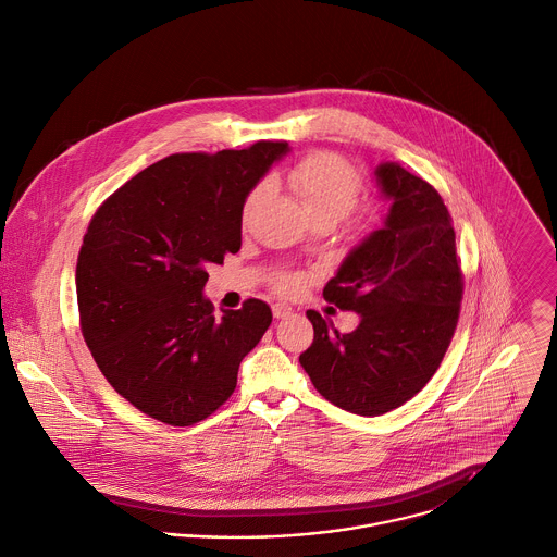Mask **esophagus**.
<instances>
[{"label":"esophagus","mask_w":557,"mask_h":557,"mask_svg":"<svg viewBox=\"0 0 557 557\" xmlns=\"http://www.w3.org/2000/svg\"><path fill=\"white\" fill-rule=\"evenodd\" d=\"M272 313H274V318H276V320H283V318L292 315V307H289V305H285V302H276V305L272 307Z\"/></svg>","instance_id":"1"}]
</instances>
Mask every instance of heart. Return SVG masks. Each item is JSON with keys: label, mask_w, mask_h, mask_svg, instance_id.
<instances>
[{"label": "heart", "mask_w": 557, "mask_h": 557, "mask_svg": "<svg viewBox=\"0 0 557 557\" xmlns=\"http://www.w3.org/2000/svg\"><path fill=\"white\" fill-rule=\"evenodd\" d=\"M285 185L294 191L298 202L302 205L309 220H344L359 198V176L350 163H346L337 154L320 152L302 159L285 174ZM265 185H257L244 205V218L261 202L265 196ZM300 281L296 276L278 278L276 287L281 292L298 289Z\"/></svg>", "instance_id": "b5f03b06"}]
</instances>
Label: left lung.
<instances>
[{"label": "left lung", "mask_w": 557, "mask_h": 557, "mask_svg": "<svg viewBox=\"0 0 557 557\" xmlns=\"http://www.w3.org/2000/svg\"><path fill=\"white\" fill-rule=\"evenodd\" d=\"M389 202L383 226L359 242L324 285V300L359 313L350 333L309 309L313 344L300 366L333 405L387 413L416 396L440 368L459 318L461 270L440 194L398 163L374 170Z\"/></svg>", "instance_id": "obj_1"}]
</instances>
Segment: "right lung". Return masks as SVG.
Here are the masks:
<instances>
[{"mask_svg": "<svg viewBox=\"0 0 557 557\" xmlns=\"http://www.w3.org/2000/svg\"><path fill=\"white\" fill-rule=\"evenodd\" d=\"M287 152L257 141L172 154L94 215L76 268L83 335L107 381L146 416L189 426L235 392L272 311L250 298L215 318L207 268L242 248L246 198Z\"/></svg>", "mask_w": 557, "mask_h": 557, "instance_id": "right-lung-1", "label": "right lung"}]
</instances>
